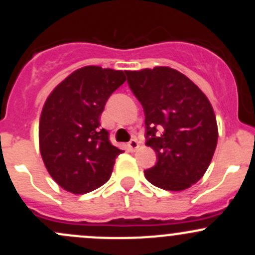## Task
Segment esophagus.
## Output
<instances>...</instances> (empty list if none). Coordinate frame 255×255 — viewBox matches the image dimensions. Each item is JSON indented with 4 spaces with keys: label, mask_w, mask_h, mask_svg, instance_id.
Returning <instances> with one entry per match:
<instances>
[{
    "label": "esophagus",
    "mask_w": 255,
    "mask_h": 255,
    "mask_svg": "<svg viewBox=\"0 0 255 255\" xmlns=\"http://www.w3.org/2000/svg\"><path fill=\"white\" fill-rule=\"evenodd\" d=\"M138 146H139V144H138V140L134 139V138H133V139H130L129 142H128V148H129V150H132V151L135 150Z\"/></svg>",
    "instance_id": "34e87169"
}]
</instances>
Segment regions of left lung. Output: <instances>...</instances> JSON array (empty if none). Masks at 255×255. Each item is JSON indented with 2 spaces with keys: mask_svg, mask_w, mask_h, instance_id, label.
Masks as SVG:
<instances>
[{
  "mask_svg": "<svg viewBox=\"0 0 255 255\" xmlns=\"http://www.w3.org/2000/svg\"><path fill=\"white\" fill-rule=\"evenodd\" d=\"M126 75L145 116V144L156 154L155 165L144 171L146 180L169 191L189 189L206 173L217 145L210 101L174 69L159 66Z\"/></svg>",
  "mask_w": 255,
  "mask_h": 255,
  "instance_id": "obj_1",
  "label": "left lung"
}]
</instances>
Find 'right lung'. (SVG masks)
<instances>
[{"instance_id":"1","label":"right lung","mask_w":255,"mask_h":255,"mask_svg":"<svg viewBox=\"0 0 255 255\" xmlns=\"http://www.w3.org/2000/svg\"><path fill=\"white\" fill-rule=\"evenodd\" d=\"M126 81L121 70L85 66L49 95L39 122L40 154L50 176L66 191L87 194L107 182L123 150L101 128L110 96Z\"/></svg>"}]
</instances>
